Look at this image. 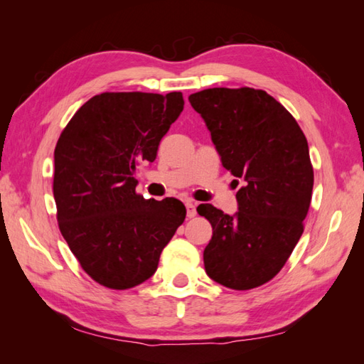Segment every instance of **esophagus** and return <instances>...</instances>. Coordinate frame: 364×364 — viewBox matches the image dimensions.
I'll list each match as a JSON object with an SVG mask.
<instances>
[{"label":"esophagus","instance_id":"esophagus-1","mask_svg":"<svg viewBox=\"0 0 364 364\" xmlns=\"http://www.w3.org/2000/svg\"><path fill=\"white\" fill-rule=\"evenodd\" d=\"M186 214H188V218H189V219L196 218L197 210H196V205H194V203H191V202H188V203H186Z\"/></svg>","mask_w":364,"mask_h":364}]
</instances>
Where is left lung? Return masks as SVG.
I'll return each instance as SVG.
<instances>
[{"instance_id":"left-lung-1","label":"left lung","mask_w":364,"mask_h":364,"mask_svg":"<svg viewBox=\"0 0 364 364\" xmlns=\"http://www.w3.org/2000/svg\"><path fill=\"white\" fill-rule=\"evenodd\" d=\"M189 102L210 129L222 166L244 183L236 214L210 203L197 208L213 227L205 270L230 289H253L280 272L304 233L314 183L306 137L264 90L214 87Z\"/></svg>"}]
</instances>
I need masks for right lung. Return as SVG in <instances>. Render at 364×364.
I'll list each match as a JSON object with an SVG mask.
<instances>
[{"label":"right lung","mask_w":364,"mask_h":364,"mask_svg":"<svg viewBox=\"0 0 364 364\" xmlns=\"http://www.w3.org/2000/svg\"><path fill=\"white\" fill-rule=\"evenodd\" d=\"M183 106L181 92H105L60 133L53 180L59 230L86 274L106 288L149 280L186 218L180 200L136 194L134 178L137 166L156 159Z\"/></svg>","instance_id":"1"}]
</instances>
